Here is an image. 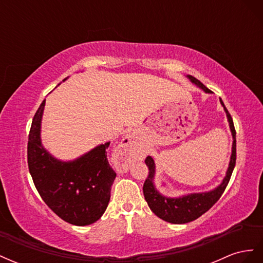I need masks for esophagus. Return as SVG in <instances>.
I'll return each instance as SVG.
<instances>
[{
    "mask_svg": "<svg viewBox=\"0 0 263 263\" xmlns=\"http://www.w3.org/2000/svg\"><path fill=\"white\" fill-rule=\"evenodd\" d=\"M137 148L132 137H126L117 148L116 155V169L118 172H126L127 169L136 156Z\"/></svg>",
    "mask_w": 263,
    "mask_h": 263,
    "instance_id": "34e87169",
    "label": "esophagus"
}]
</instances>
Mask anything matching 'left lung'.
<instances>
[{
    "mask_svg": "<svg viewBox=\"0 0 263 263\" xmlns=\"http://www.w3.org/2000/svg\"><path fill=\"white\" fill-rule=\"evenodd\" d=\"M189 79L193 83H195L197 86H200L205 92L211 93L212 91L209 90L200 80H197L196 78L189 76ZM221 105L224 106L225 112L227 114V118L229 122L230 130L233 134V151L232 157H230L229 168L227 170V174L225 179L222 180V183L217 186L215 190L211 191L208 193H195L190 194L183 197L178 198H170L161 195L158 192L157 189L154 185V178H155V161L150 156L146 158V164L149 169V174L144 183V195L145 200L147 201L150 210L153 211L159 218H161L165 221H169L171 224H185V222H190L192 220H195L204 213L208 212L212 206L216 203L221 194L224 193V191L228 184V182L232 177V173L234 171L235 164H236V129L234 126L233 118L230 116L228 109L224 105V103L220 100Z\"/></svg>",
    "mask_w": 263,
    "mask_h": 263,
    "instance_id": "obj_1",
    "label": "left lung"
}]
</instances>
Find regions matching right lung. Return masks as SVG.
Listing matches in <instances>:
<instances>
[{
    "label": "right lung",
    "mask_w": 263,
    "mask_h": 263,
    "mask_svg": "<svg viewBox=\"0 0 263 263\" xmlns=\"http://www.w3.org/2000/svg\"><path fill=\"white\" fill-rule=\"evenodd\" d=\"M44 107L45 100L34 115L28 135L27 163L34 184L43 201L61 219L76 226L93 224L107 208L116 177L107 160L109 142L74 161L57 160L41 142Z\"/></svg>",
    "instance_id": "obj_1"
}]
</instances>
